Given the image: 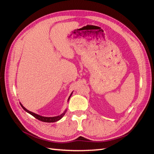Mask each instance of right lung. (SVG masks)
<instances>
[{"mask_svg": "<svg viewBox=\"0 0 154 154\" xmlns=\"http://www.w3.org/2000/svg\"><path fill=\"white\" fill-rule=\"evenodd\" d=\"M71 94H71L70 97H69L68 100H69L70 97H71ZM20 105H21V106L22 107V109H24L25 111H26L27 112H28L29 114H30L31 115H32L34 117H35L36 119L39 120H40V121H42V122H57V121L60 120L61 119V118L64 116V114H65V112H66V110H65V112H64L63 114H61L60 116H54V117H45V116H42L38 115V114H35V113L32 112H30V111H29L28 110H27L26 109L25 107L23 106L21 104H20Z\"/></svg>", "mask_w": 154, "mask_h": 154, "instance_id": "obj_1", "label": "right lung"}]
</instances>
